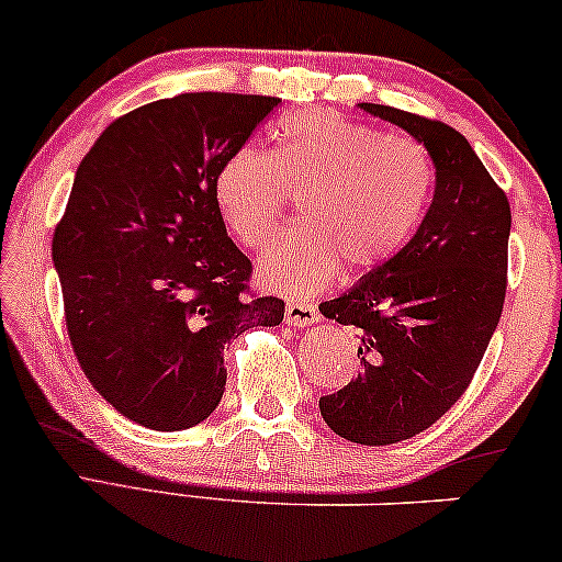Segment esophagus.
<instances>
[{"label":"esophagus","mask_w":562,"mask_h":562,"mask_svg":"<svg viewBox=\"0 0 562 562\" xmlns=\"http://www.w3.org/2000/svg\"><path fill=\"white\" fill-rule=\"evenodd\" d=\"M319 317V312L315 304H304V302H289L286 304V323L296 325V327H310L315 325Z\"/></svg>","instance_id":"obj_1"}]
</instances>
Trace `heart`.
<instances>
[{
	"instance_id": "1",
	"label": "heart",
	"mask_w": 562,
	"mask_h": 562,
	"mask_svg": "<svg viewBox=\"0 0 562 562\" xmlns=\"http://www.w3.org/2000/svg\"><path fill=\"white\" fill-rule=\"evenodd\" d=\"M216 206L247 250H266L304 201L307 229L283 237L258 263L263 286L304 296L338 266L369 273L411 243L434 195V165L411 138H395L330 111L281 119L273 151L243 147L224 159Z\"/></svg>"
}]
</instances>
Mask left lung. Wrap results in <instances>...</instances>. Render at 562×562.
Wrapping results in <instances>:
<instances>
[{
	"mask_svg": "<svg viewBox=\"0 0 562 562\" xmlns=\"http://www.w3.org/2000/svg\"><path fill=\"white\" fill-rule=\"evenodd\" d=\"M424 144L434 201L411 243L346 294L319 304L353 325L361 371L319 413L335 434L387 447L434 426L470 387L506 299L512 206L470 142L447 123L361 103Z\"/></svg>",
	"mask_w": 562,
	"mask_h": 562,
	"instance_id": "left-lung-1",
	"label": "left lung"
}]
</instances>
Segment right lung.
<instances>
[{
    "label": "right lung",
    "instance_id": "right-lung-1",
    "mask_svg": "<svg viewBox=\"0 0 562 562\" xmlns=\"http://www.w3.org/2000/svg\"><path fill=\"white\" fill-rule=\"evenodd\" d=\"M279 98L186 92L115 119L77 167L54 266L79 367L121 415L183 431L216 411L224 348L283 319L252 296L214 183Z\"/></svg>",
    "mask_w": 562,
    "mask_h": 562
}]
</instances>
